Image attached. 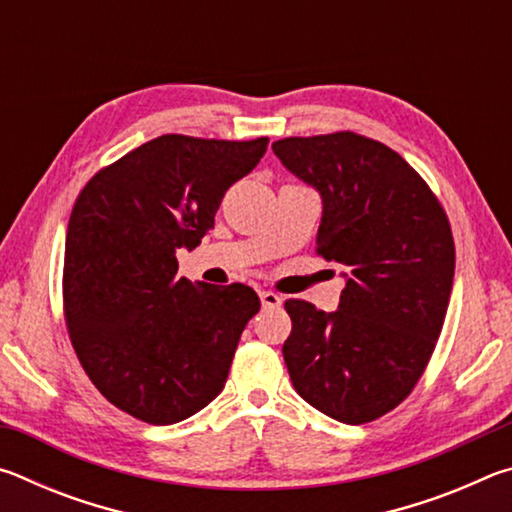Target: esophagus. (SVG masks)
Listing matches in <instances>:
<instances>
[{
    "mask_svg": "<svg viewBox=\"0 0 512 512\" xmlns=\"http://www.w3.org/2000/svg\"><path fill=\"white\" fill-rule=\"evenodd\" d=\"M259 300H262L264 309H275V307L282 305V298L273 291H259Z\"/></svg>",
    "mask_w": 512,
    "mask_h": 512,
    "instance_id": "34e87169",
    "label": "esophagus"
}]
</instances>
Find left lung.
I'll return each mask as SVG.
<instances>
[{"label": "left lung", "mask_w": 512, "mask_h": 512, "mask_svg": "<svg viewBox=\"0 0 512 512\" xmlns=\"http://www.w3.org/2000/svg\"><path fill=\"white\" fill-rule=\"evenodd\" d=\"M273 153L323 196L316 253L348 268L334 314L284 302L293 388L329 418L372 422L411 395L443 332L452 225L420 173L370 137H284Z\"/></svg>", "instance_id": "obj_1"}]
</instances>
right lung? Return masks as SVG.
<instances>
[{"label": "right lung", "mask_w": 512, "mask_h": 512, "mask_svg": "<svg viewBox=\"0 0 512 512\" xmlns=\"http://www.w3.org/2000/svg\"><path fill=\"white\" fill-rule=\"evenodd\" d=\"M266 144L160 135L99 169L76 198L63 266L69 341L97 391L137 420H185L228 379L257 293L178 277L176 250L201 244Z\"/></svg>", "instance_id": "obj_1"}]
</instances>
